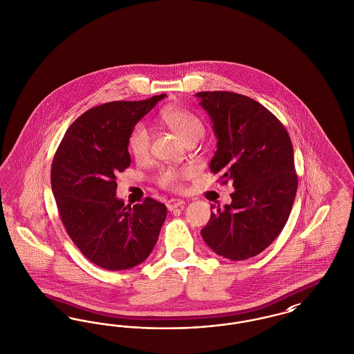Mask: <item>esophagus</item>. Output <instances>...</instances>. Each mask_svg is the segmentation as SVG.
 I'll return each mask as SVG.
<instances>
[{
	"label": "esophagus",
	"instance_id": "esophagus-1",
	"mask_svg": "<svg viewBox=\"0 0 354 354\" xmlns=\"http://www.w3.org/2000/svg\"><path fill=\"white\" fill-rule=\"evenodd\" d=\"M185 202L183 199H169V202L166 203L169 211H175L178 208H183Z\"/></svg>",
	"mask_w": 354,
	"mask_h": 354
}]
</instances>
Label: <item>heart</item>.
I'll return each instance as SVG.
<instances>
[{
	"label": "heart",
	"instance_id": "b5f03b06",
	"mask_svg": "<svg viewBox=\"0 0 354 354\" xmlns=\"http://www.w3.org/2000/svg\"><path fill=\"white\" fill-rule=\"evenodd\" d=\"M162 118L169 129L178 135L185 143L192 139H201L204 134V124L194 113L185 109H169L162 114ZM151 145V131L145 122H138L130 130L127 138L129 151L136 159H143L149 155ZM192 171L188 167H166L158 174V185L163 188L176 189L180 187L182 180L191 176Z\"/></svg>",
	"mask_w": 354,
	"mask_h": 354
}]
</instances>
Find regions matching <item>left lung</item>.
I'll return each instance as SVG.
<instances>
[{"label":"left lung","instance_id":"1","mask_svg":"<svg viewBox=\"0 0 354 354\" xmlns=\"http://www.w3.org/2000/svg\"><path fill=\"white\" fill-rule=\"evenodd\" d=\"M196 97L218 138L211 172L235 188L231 204L211 214L203 239L219 256L247 260L270 247L288 221L299 183L293 146L283 123L252 98L230 91Z\"/></svg>","mask_w":354,"mask_h":354}]
</instances>
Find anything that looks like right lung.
<instances>
[{"instance_id": "right-lung-1", "label": "right lung", "mask_w": 354, "mask_h": 354, "mask_svg": "<svg viewBox=\"0 0 354 354\" xmlns=\"http://www.w3.org/2000/svg\"><path fill=\"white\" fill-rule=\"evenodd\" d=\"M165 97L87 110L70 124L54 155L51 189L64 227L78 250L104 270L143 263L166 220V205L152 198L131 207L115 196V175L131 163L130 130Z\"/></svg>"}]
</instances>
